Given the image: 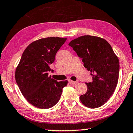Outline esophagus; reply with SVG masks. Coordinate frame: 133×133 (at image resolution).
Masks as SVG:
<instances>
[{"label": "esophagus", "instance_id": "esophagus-1", "mask_svg": "<svg viewBox=\"0 0 133 133\" xmlns=\"http://www.w3.org/2000/svg\"><path fill=\"white\" fill-rule=\"evenodd\" d=\"M69 82H70V83L71 84H73V85H75V84H76L77 83V82H74L73 81H69Z\"/></svg>", "mask_w": 133, "mask_h": 133}]
</instances>
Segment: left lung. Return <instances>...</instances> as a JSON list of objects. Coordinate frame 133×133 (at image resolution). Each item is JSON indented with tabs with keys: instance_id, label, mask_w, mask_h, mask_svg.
Instances as JSON below:
<instances>
[{
	"instance_id": "8db88e82",
	"label": "left lung",
	"mask_w": 133,
	"mask_h": 133,
	"mask_svg": "<svg viewBox=\"0 0 133 133\" xmlns=\"http://www.w3.org/2000/svg\"><path fill=\"white\" fill-rule=\"evenodd\" d=\"M69 45L82 58L84 67L92 76V82L86 83L87 92L80 96V99L88 108L101 107L110 98L117 87L118 58L110 44L100 37L84 35L72 40Z\"/></svg>"
}]
</instances>
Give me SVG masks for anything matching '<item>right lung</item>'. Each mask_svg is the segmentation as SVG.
Wrapping results in <instances>:
<instances>
[{"label": "right lung", "mask_w": 133, "mask_h": 133, "mask_svg": "<svg viewBox=\"0 0 133 133\" xmlns=\"http://www.w3.org/2000/svg\"><path fill=\"white\" fill-rule=\"evenodd\" d=\"M67 38L48 37L31 43L23 52L15 71L16 83L25 98L34 106L48 109L60 100L68 81L57 82L48 76L50 65Z\"/></svg>", "instance_id": "1"}]
</instances>
